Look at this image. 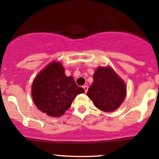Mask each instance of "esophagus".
<instances>
[{
    "label": "esophagus",
    "instance_id": "34e87169",
    "mask_svg": "<svg viewBox=\"0 0 159 159\" xmlns=\"http://www.w3.org/2000/svg\"><path fill=\"white\" fill-rule=\"evenodd\" d=\"M83 89H84V91H85V93L87 92L88 91H89V87H88L87 85H84V86H83Z\"/></svg>",
    "mask_w": 159,
    "mask_h": 159
}]
</instances>
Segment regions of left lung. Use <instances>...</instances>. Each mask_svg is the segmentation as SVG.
Masks as SVG:
<instances>
[{
    "instance_id": "obj_1",
    "label": "left lung",
    "mask_w": 159,
    "mask_h": 159,
    "mask_svg": "<svg viewBox=\"0 0 159 159\" xmlns=\"http://www.w3.org/2000/svg\"><path fill=\"white\" fill-rule=\"evenodd\" d=\"M94 81L87 95L94 106L105 112L113 111L125 98L126 85L111 67H99L93 75Z\"/></svg>"
}]
</instances>
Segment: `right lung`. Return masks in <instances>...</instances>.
Segmentation results:
<instances>
[{
    "label": "right lung",
    "mask_w": 159,
    "mask_h": 159,
    "mask_svg": "<svg viewBox=\"0 0 159 159\" xmlns=\"http://www.w3.org/2000/svg\"><path fill=\"white\" fill-rule=\"evenodd\" d=\"M84 90L78 87L71 76L67 77L63 65L53 61L41 70L31 86L34 105L43 113L60 117L70 107L78 94Z\"/></svg>",
    "instance_id": "right-lung-1"
}]
</instances>
